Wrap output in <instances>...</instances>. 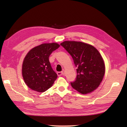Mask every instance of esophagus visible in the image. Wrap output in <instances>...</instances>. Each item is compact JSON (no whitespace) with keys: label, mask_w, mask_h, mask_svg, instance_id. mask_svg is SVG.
<instances>
[{"label":"esophagus","mask_w":127,"mask_h":127,"mask_svg":"<svg viewBox=\"0 0 127 127\" xmlns=\"http://www.w3.org/2000/svg\"><path fill=\"white\" fill-rule=\"evenodd\" d=\"M57 74L58 76H62L64 74V73H63V72H57Z\"/></svg>","instance_id":"obj_1"}]
</instances>
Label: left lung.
<instances>
[{"label": "left lung", "instance_id": "obj_1", "mask_svg": "<svg viewBox=\"0 0 127 127\" xmlns=\"http://www.w3.org/2000/svg\"><path fill=\"white\" fill-rule=\"evenodd\" d=\"M61 45L70 54L77 69L76 81L70 83L79 93L87 94L99 86L105 72L104 61L91 45L74 41H65Z\"/></svg>", "mask_w": 127, "mask_h": 127}]
</instances>
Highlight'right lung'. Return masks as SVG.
<instances>
[{"mask_svg": "<svg viewBox=\"0 0 127 127\" xmlns=\"http://www.w3.org/2000/svg\"><path fill=\"white\" fill-rule=\"evenodd\" d=\"M59 46L55 42L45 43L31 49L26 55L22 74L30 89L44 92L52 86L58 76L51 68L49 58Z\"/></svg>", "mask_w": 127, "mask_h": 127, "instance_id": "obj_1", "label": "right lung"}]
</instances>
